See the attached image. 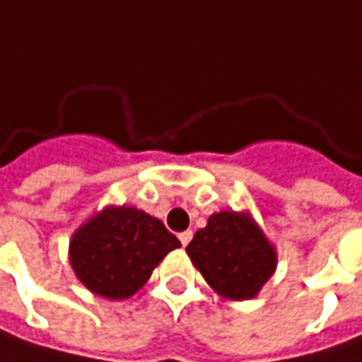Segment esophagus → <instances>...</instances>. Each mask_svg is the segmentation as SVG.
Masks as SVG:
<instances>
[{
	"label": "esophagus",
	"instance_id": "34e87169",
	"mask_svg": "<svg viewBox=\"0 0 362 362\" xmlns=\"http://www.w3.org/2000/svg\"><path fill=\"white\" fill-rule=\"evenodd\" d=\"M178 238H180L182 246H186V244H188V243H190V240H192V230H184V232H180V234H178Z\"/></svg>",
	"mask_w": 362,
	"mask_h": 362
}]
</instances>
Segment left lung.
I'll return each mask as SVG.
<instances>
[{
    "instance_id": "obj_1",
    "label": "left lung",
    "mask_w": 362,
    "mask_h": 362,
    "mask_svg": "<svg viewBox=\"0 0 362 362\" xmlns=\"http://www.w3.org/2000/svg\"><path fill=\"white\" fill-rule=\"evenodd\" d=\"M208 286L228 300H248L276 270V248L248 210L214 212L186 246Z\"/></svg>"
}]
</instances>
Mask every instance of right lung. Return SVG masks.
<instances>
[{"mask_svg": "<svg viewBox=\"0 0 362 362\" xmlns=\"http://www.w3.org/2000/svg\"><path fill=\"white\" fill-rule=\"evenodd\" d=\"M180 240L162 220L134 206H106L69 240V264L90 293L107 300L136 294Z\"/></svg>", "mask_w": 362, "mask_h": 362, "instance_id": "right-lung-1", "label": "right lung"}]
</instances>
